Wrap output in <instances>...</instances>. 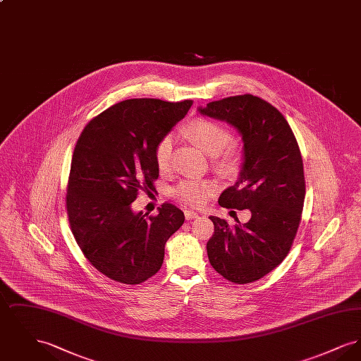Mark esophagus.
<instances>
[{
    "label": "esophagus",
    "mask_w": 361,
    "mask_h": 361,
    "mask_svg": "<svg viewBox=\"0 0 361 361\" xmlns=\"http://www.w3.org/2000/svg\"><path fill=\"white\" fill-rule=\"evenodd\" d=\"M184 215H185V219H187V221L195 219V218H197V216H199V214H197V212H195V211H189V209H185V211H184Z\"/></svg>",
    "instance_id": "34e87169"
}]
</instances>
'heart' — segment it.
<instances>
[{"label":"heart","mask_w":361,"mask_h":361,"mask_svg":"<svg viewBox=\"0 0 361 361\" xmlns=\"http://www.w3.org/2000/svg\"><path fill=\"white\" fill-rule=\"evenodd\" d=\"M185 134L192 137L196 145L208 155L221 154L226 147H228L233 142L231 133L218 121L211 119H195L190 121ZM173 152H174V135L166 134L161 137L155 146V162L159 171L165 172L172 165ZM235 164V157L231 149L226 150L219 159V165L224 168H231ZM212 184L206 180L188 178L181 181L176 188L173 189L174 197L181 200L189 206H202L206 203L208 196L212 192Z\"/></svg>","instance_id":"heart-1"}]
</instances>
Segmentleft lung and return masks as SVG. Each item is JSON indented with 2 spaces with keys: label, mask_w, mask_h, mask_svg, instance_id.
I'll return each mask as SVG.
<instances>
[{
  "label": "left lung",
  "mask_w": 361,
  "mask_h": 361,
  "mask_svg": "<svg viewBox=\"0 0 361 361\" xmlns=\"http://www.w3.org/2000/svg\"><path fill=\"white\" fill-rule=\"evenodd\" d=\"M199 112L240 133V176L222 192L219 204L252 212L249 222L237 219L234 226L209 216L215 231L207 242L208 259L228 281L252 283L281 264L295 240L306 195L300 150L288 121L257 96L226 97Z\"/></svg>",
  "instance_id": "1"
}]
</instances>
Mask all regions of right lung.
Listing matches in <instances>:
<instances>
[{
  "label": "right lung",
  "instance_id": "obj_1",
  "mask_svg": "<svg viewBox=\"0 0 361 361\" xmlns=\"http://www.w3.org/2000/svg\"><path fill=\"white\" fill-rule=\"evenodd\" d=\"M190 105L124 100L89 121L77 140L66 196L70 227L89 262L115 281L135 286L154 276L166 240L184 224V212L169 203L155 216L135 212L133 203L140 189H154L155 146Z\"/></svg>",
  "mask_w": 361,
  "mask_h": 361
}]
</instances>
